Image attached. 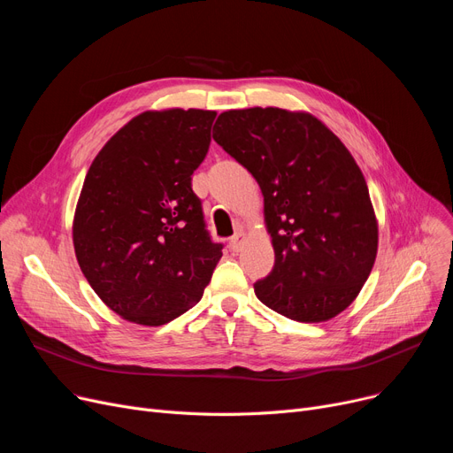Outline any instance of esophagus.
I'll list each match as a JSON object with an SVG mask.
<instances>
[{
	"instance_id": "esophagus-1",
	"label": "esophagus",
	"mask_w": 453,
	"mask_h": 453,
	"mask_svg": "<svg viewBox=\"0 0 453 453\" xmlns=\"http://www.w3.org/2000/svg\"><path fill=\"white\" fill-rule=\"evenodd\" d=\"M244 241H246V234H244L242 231L234 233V234L231 236V239H229V248H231V251L239 253V251L242 250V246H244Z\"/></svg>"
}]
</instances>
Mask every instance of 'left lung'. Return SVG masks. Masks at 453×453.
<instances>
[{"instance_id":"obj_1","label":"left lung","mask_w":453,"mask_h":453,"mask_svg":"<svg viewBox=\"0 0 453 453\" xmlns=\"http://www.w3.org/2000/svg\"><path fill=\"white\" fill-rule=\"evenodd\" d=\"M212 139L265 196L275 265L255 296L301 323L336 318L358 297L378 251L369 188L347 147L312 113L258 106L220 113Z\"/></svg>"}]
</instances>
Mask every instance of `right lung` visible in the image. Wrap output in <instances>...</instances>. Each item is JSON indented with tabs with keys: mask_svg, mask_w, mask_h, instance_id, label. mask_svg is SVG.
I'll return each instance as SVG.
<instances>
[{
	"mask_svg": "<svg viewBox=\"0 0 453 453\" xmlns=\"http://www.w3.org/2000/svg\"><path fill=\"white\" fill-rule=\"evenodd\" d=\"M211 110H149L95 156L73 219L79 266L127 321L159 326L193 308L222 257L190 176L205 159Z\"/></svg>",
	"mask_w": 453,
	"mask_h": 453,
	"instance_id": "1",
	"label": "right lung"
}]
</instances>
